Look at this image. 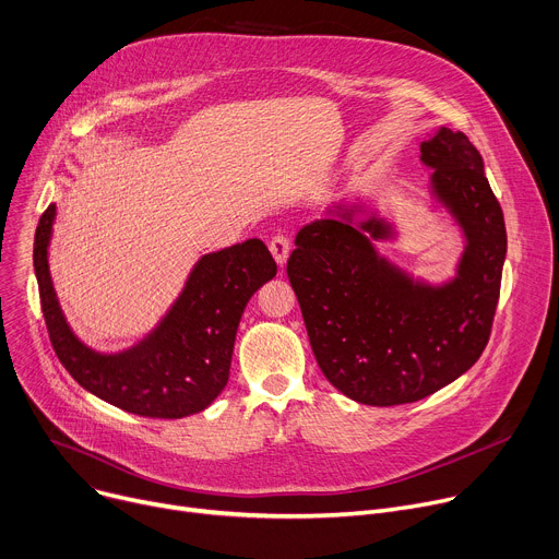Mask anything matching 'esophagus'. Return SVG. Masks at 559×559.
<instances>
[{"instance_id":"obj_1","label":"esophagus","mask_w":559,"mask_h":559,"mask_svg":"<svg viewBox=\"0 0 559 559\" xmlns=\"http://www.w3.org/2000/svg\"><path fill=\"white\" fill-rule=\"evenodd\" d=\"M269 250H271V254L275 257V262H277L280 266H284V264H286V260H288V252H290L288 237H284V235H275V237H271V241H269Z\"/></svg>"}]
</instances>
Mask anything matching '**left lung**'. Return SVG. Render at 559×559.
Here are the masks:
<instances>
[{
    "instance_id": "1",
    "label": "left lung",
    "mask_w": 559,
    "mask_h": 559,
    "mask_svg": "<svg viewBox=\"0 0 559 559\" xmlns=\"http://www.w3.org/2000/svg\"><path fill=\"white\" fill-rule=\"evenodd\" d=\"M420 160L465 235L452 282H414L378 257L364 233L388 239L392 226L378 217L352 226L356 205L299 230L286 264L322 373L362 405L414 403L465 373L488 345L499 302L506 224L481 154L441 127L420 143Z\"/></svg>"
}]
</instances>
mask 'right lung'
<instances>
[{
  "mask_svg": "<svg viewBox=\"0 0 559 559\" xmlns=\"http://www.w3.org/2000/svg\"><path fill=\"white\" fill-rule=\"evenodd\" d=\"M56 203L41 212L33 266L51 345L64 369L94 396L139 416L183 418L203 412L230 376L235 335L252 293L275 277L277 264L260 239L203 254L183 293L136 347L96 354L69 329L49 273Z\"/></svg>",
  "mask_w": 559,
  "mask_h": 559,
  "instance_id": "right-lung-1",
  "label": "right lung"
}]
</instances>
